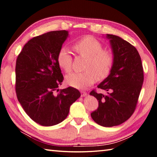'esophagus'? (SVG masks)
<instances>
[{"label":"esophagus","mask_w":157,"mask_h":157,"mask_svg":"<svg viewBox=\"0 0 157 157\" xmlns=\"http://www.w3.org/2000/svg\"><path fill=\"white\" fill-rule=\"evenodd\" d=\"M81 95H82V97H85V96H86L87 95V93L86 92H85V91H81Z\"/></svg>","instance_id":"1"}]
</instances>
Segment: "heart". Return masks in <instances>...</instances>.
Segmentation results:
<instances>
[{"instance_id": "heart-1", "label": "heart", "mask_w": 157, "mask_h": 157, "mask_svg": "<svg viewBox=\"0 0 157 157\" xmlns=\"http://www.w3.org/2000/svg\"><path fill=\"white\" fill-rule=\"evenodd\" d=\"M74 48L79 55L88 58L83 73H72L66 76V82L76 88H84L93 85L98 79L109 75L114 64V55L109 49H102L103 45L98 40L86 36L77 41ZM57 61L61 69L69 73L72 67V56L67 47L59 50Z\"/></svg>"}]
</instances>
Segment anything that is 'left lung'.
Segmentation results:
<instances>
[{
  "mask_svg": "<svg viewBox=\"0 0 157 157\" xmlns=\"http://www.w3.org/2000/svg\"><path fill=\"white\" fill-rule=\"evenodd\" d=\"M114 55L110 73L98 88L107 95L90 93L99 102L98 108L90 114L97 124L104 127L120 125L135 111L144 82L141 57L136 48L120 37L106 34Z\"/></svg>",
  "mask_w": 157,
  "mask_h": 157,
  "instance_id": "8db88e82",
  "label": "left lung"
}]
</instances>
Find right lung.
Here are the masks:
<instances>
[{
	"label": "right lung",
	"instance_id": "add662e5",
	"mask_svg": "<svg viewBox=\"0 0 157 157\" xmlns=\"http://www.w3.org/2000/svg\"><path fill=\"white\" fill-rule=\"evenodd\" d=\"M68 36L67 31L61 30L34 37L16 59L17 98L28 116L43 126L64 121L71 105L81 95L75 88H58L64 78L57 56Z\"/></svg>",
	"mask_w": 157,
	"mask_h": 157
}]
</instances>
